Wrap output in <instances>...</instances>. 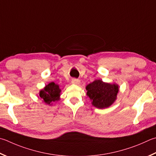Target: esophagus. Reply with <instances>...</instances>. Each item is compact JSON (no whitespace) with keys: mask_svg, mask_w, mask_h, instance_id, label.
Listing matches in <instances>:
<instances>
[{"mask_svg":"<svg viewBox=\"0 0 156 156\" xmlns=\"http://www.w3.org/2000/svg\"><path fill=\"white\" fill-rule=\"evenodd\" d=\"M72 83L73 84H76V85H78L80 83V80H78V79H72Z\"/></svg>","mask_w":156,"mask_h":156,"instance_id":"1","label":"esophagus"}]
</instances>
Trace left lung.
I'll return each instance as SVG.
<instances>
[{
    "mask_svg": "<svg viewBox=\"0 0 156 156\" xmlns=\"http://www.w3.org/2000/svg\"><path fill=\"white\" fill-rule=\"evenodd\" d=\"M87 95L90 98L93 106L103 109L108 108L117 100L119 87L117 84L104 83L101 80H95L87 85Z\"/></svg>",
    "mask_w": 156,
    "mask_h": 156,
    "instance_id": "left-lung-1",
    "label": "left lung"
}]
</instances>
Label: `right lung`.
Segmentation results:
<instances>
[{
	"instance_id": "add662e5",
	"label": "right lung",
	"mask_w": 156,
	"mask_h": 156,
	"mask_svg": "<svg viewBox=\"0 0 156 156\" xmlns=\"http://www.w3.org/2000/svg\"><path fill=\"white\" fill-rule=\"evenodd\" d=\"M61 89L59 85L51 82L45 86L44 89L39 90V98H41L43 102L47 105H52L53 102L60 100Z\"/></svg>"
}]
</instances>
